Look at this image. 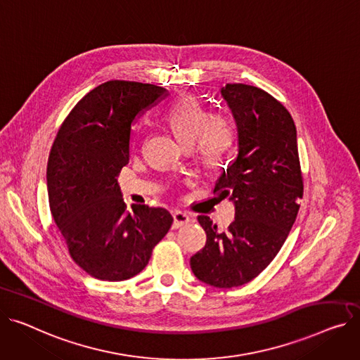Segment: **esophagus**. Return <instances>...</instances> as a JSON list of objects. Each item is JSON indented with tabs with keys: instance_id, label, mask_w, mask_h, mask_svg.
Wrapping results in <instances>:
<instances>
[{
	"instance_id": "34e87169",
	"label": "esophagus",
	"mask_w": 360,
	"mask_h": 360,
	"mask_svg": "<svg viewBox=\"0 0 360 360\" xmlns=\"http://www.w3.org/2000/svg\"><path fill=\"white\" fill-rule=\"evenodd\" d=\"M172 217H174V229L182 227V226H185V224L189 223V215H186V214L182 212V211L175 210V211L172 212Z\"/></svg>"
}]
</instances>
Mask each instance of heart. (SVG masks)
<instances>
[{
    "instance_id": "heart-1",
    "label": "heart",
    "mask_w": 360,
    "mask_h": 360,
    "mask_svg": "<svg viewBox=\"0 0 360 360\" xmlns=\"http://www.w3.org/2000/svg\"><path fill=\"white\" fill-rule=\"evenodd\" d=\"M166 120L178 139L186 146H197L207 165H217L229 153L234 141L230 120L210 112L193 97L176 101L166 114Z\"/></svg>"
}]
</instances>
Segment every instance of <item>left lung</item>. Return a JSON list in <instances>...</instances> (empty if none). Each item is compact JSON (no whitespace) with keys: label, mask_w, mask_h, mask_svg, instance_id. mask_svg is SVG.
Masks as SVG:
<instances>
[{"label":"left lung","mask_w":360,"mask_h":360,"mask_svg":"<svg viewBox=\"0 0 360 360\" xmlns=\"http://www.w3.org/2000/svg\"><path fill=\"white\" fill-rule=\"evenodd\" d=\"M221 95L237 126L238 152L214 193L234 202V221L219 231L210 217L198 215L207 243L189 263L200 281L234 288L256 278L278 255L297 219L304 185L288 110L246 84H227Z\"/></svg>","instance_id":"8db88e82"}]
</instances>
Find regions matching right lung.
Listing matches in <instances>:
<instances>
[{"instance_id": "right-lung-1", "label": "right lung", "mask_w": 360, "mask_h": 360, "mask_svg": "<svg viewBox=\"0 0 360 360\" xmlns=\"http://www.w3.org/2000/svg\"><path fill=\"white\" fill-rule=\"evenodd\" d=\"M166 89L108 81L89 91L62 123L47 160L52 217L70 257L101 281H126L145 269L172 226L165 208L126 210L117 181L130 159L134 120Z\"/></svg>"}]
</instances>
